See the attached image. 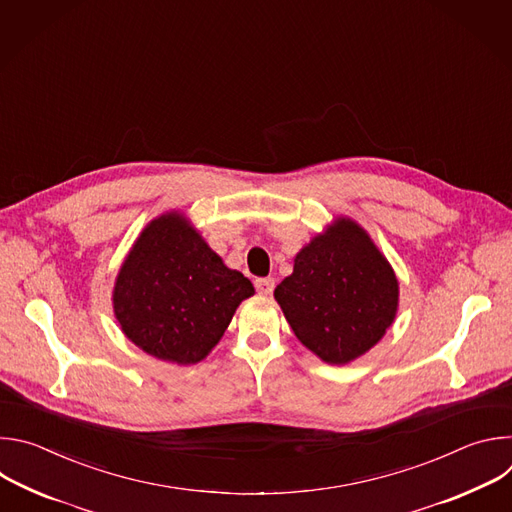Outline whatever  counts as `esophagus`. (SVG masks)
I'll return each instance as SVG.
<instances>
[{"label": "esophagus", "mask_w": 512, "mask_h": 512, "mask_svg": "<svg viewBox=\"0 0 512 512\" xmlns=\"http://www.w3.org/2000/svg\"><path fill=\"white\" fill-rule=\"evenodd\" d=\"M255 287L261 296H271V291L275 289V279L273 277H259L255 279Z\"/></svg>", "instance_id": "34e87169"}]
</instances>
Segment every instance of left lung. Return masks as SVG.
Returning a JSON list of instances; mask_svg holds the SVG:
<instances>
[{
    "label": "left lung",
    "instance_id": "8db88e82",
    "mask_svg": "<svg viewBox=\"0 0 512 512\" xmlns=\"http://www.w3.org/2000/svg\"><path fill=\"white\" fill-rule=\"evenodd\" d=\"M273 296L298 340L342 367L367 354L395 322L399 281L371 235L340 214L300 249Z\"/></svg>",
    "mask_w": 512,
    "mask_h": 512
}]
</instances>
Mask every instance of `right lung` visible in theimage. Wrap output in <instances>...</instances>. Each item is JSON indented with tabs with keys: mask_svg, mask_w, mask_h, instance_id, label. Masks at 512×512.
<instances>
[{
	"mask_svg": "<svg viewBox=\"0 0 512 512\" xmlns=\"http://www.w3.org/2000/svg\"><path fill=\"white\" fill-rule=\"evenodd\" d=\"M253 283L229 269L190 218L168 210L143 227L113 285L121 332L150 356L190 367L223 338Z\"/></svg>",
	"mask_w": 512,
	"mask_h": 512,
	"instance_id": "obj_1",
	"label": "right lung"
}]
</instances>
